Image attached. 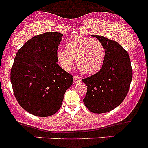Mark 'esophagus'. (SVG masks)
Listing matches in <instances>:
<instances>
[{
	"label": "esophagus",
	"mask_w": 148,
	"mask_h": 148,
	"mask_svg": "<svg viewBox=\"0 0 148 148\" xmlns=\"http://www.w3.org/2000/svg\"><path fill=\"white\" fill-rule=\"evenodd\" d=\"M73 80L74 83H79L82 81V79H81L79 77H77V76L75 75L73 76Z\"/></svg>",
	"instance_id": "obj_1"
}]
</instances>
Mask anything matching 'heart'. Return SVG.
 I'll list each match as a JSON object with an SVG mask.
<instances>
[{
  "mask_svg": "<svg viewBox=\"0 0 148 148\" xmlns=\"http://www.w3.org/2000/svg\"><path fill=\"white\" fill-rule=\"evenodd\" d=\"M106 55L103 45L96 39L75 36L66 43L65 49H59L57 58L63 69L70 71L76 59V64L83 73L97 72L103 65Z\"/></svg>",
  "mask_w": 148,
  "mask_h": 148,
  "instance_id": "b5f03b06",
  "label": "heart"
}]
</instances>
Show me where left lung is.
<instances>
[{"mask_svg":"<svg viewBox=\"0 0 148 148\" xmlns=\"http://www.w3.org/2000/svg\"><path fill=\"white\" fill-rule=\"evenodd\" d=\"M94 36L103 45L106 55L97 73L82 79L87 87L83 102L94 113L110 112L124 101L132 79V68L127 51L118 42Z\"/></svg>","mask_w":148,"mask_h":148,"instance_id":"1","label":"left lung"}]
</instances>
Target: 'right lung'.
I'll return each mask as SVG.
<instances>
[{"label":"right lung","mask_w":148,"mask_h":148,"mask_svg":"<svg viewBox=\"0 0 148 148\" xmlns=\"http://www.w3.org/2000/svg\"><path fill=\"white\" fill-rule=\"evenodd\" d=\"M63 34L47 32L28 40L16 53L10 73L13 92L21 108L38 117L55 114L73 75L58 65Z\"/></svg>","instance_id":"right-lung-1"}]
</instances>
